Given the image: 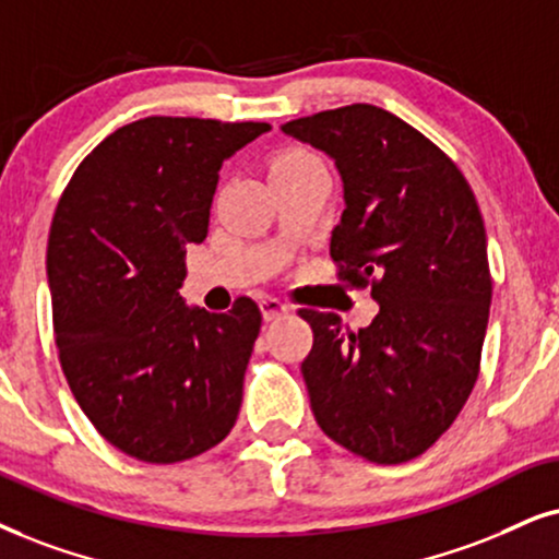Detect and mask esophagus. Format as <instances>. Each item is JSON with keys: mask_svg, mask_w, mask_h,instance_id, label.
Instances as JSON below:
<instances>
[{"mask_svg": "<svg viewBox=\"0 0 559 559\" xmlns=\"http://www.w3.org/2000/svg\"><path fill=\"white\" fill-rule=\"evenodd\" d=\"M260 312H263L265 322H273V320H281V317H286L292 309H288V304H284L281 299L263 296V299H260Z\"/></svg>", "mask_w": 559, "mask_h": 559, "instance_id": "34e87169", "label": "esophagus"}]
</instances>
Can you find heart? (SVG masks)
<instances>
[{
    "instance_id": "obj_1",
    "label": "heart",
    "mask_w": 559,
    "mask_h": 559,
    "mask_svg": "<svg viewBox=\"0 0 559 559\" xmlns=\"http://www.w3.org/2000/svg\"><path fill=\"white\" fill-rule=\"evenodd\" d=\"M312 162H320L314 154L304 152V150H286L281 152L278 157L273 159L271 173H278V169H294V167H304V165H312Z\"/></svg>"
}]
</instances>
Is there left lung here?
<instances>
[{"instance_id":"1","label":"left lung","mask_w":559,"mask_h":559,"mask_svg":"<svg viewBox=\"0 0 559 559\" xmlns=\"http://www.w3.org/2000/svg\"><path fill=\"white\" fill-rule=\"evenodd\" d=\"M281 131L335 162L345 211L330 255L379 304L358 332L335 312H299L314 332L301 364L314 420L369 462H409L449 430L479 373L492 281L475 193L433 141L377 105Z\"/></svg>"}]
</instances>
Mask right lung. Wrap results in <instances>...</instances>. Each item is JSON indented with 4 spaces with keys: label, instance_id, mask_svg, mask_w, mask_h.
Here are the masks:
<instances>
[{
    "label": "right lung",
    "instance_id": "obj_1",
    "mask_svg": "<svg viewBox=\"0 0 559 559\" xmlns=\"http://www.w3.org/2000/svg\"><path fill=\"white\" fill-rule=\"evenodd\" d=\"M267 123L152 116L92 150L48 235L63 377L105 441L139 462L193 459L235 426L258 304L188 307L186 247L209 235L224 159Z\"/></svg>",
    "mask_w": 559,
    "mask_h": 559
}]
</instances>
